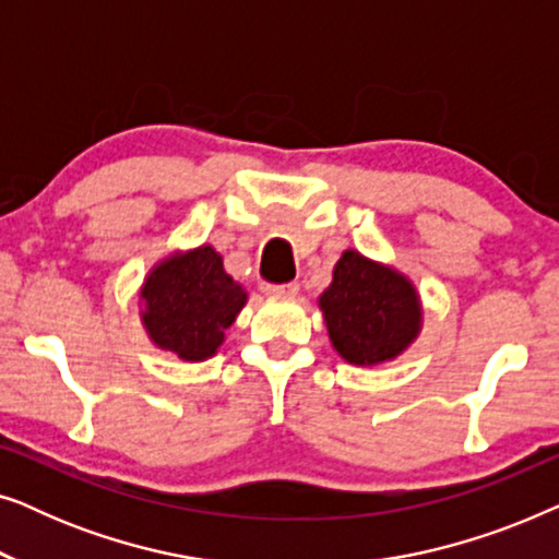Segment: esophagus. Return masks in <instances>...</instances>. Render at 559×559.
Segmentation results:
<instances>
[{"label":"esophagus","instance_id":"obj_1","mask_svg":"<svg viewBox=\"0 0 559 559\" xmlns=\"http://www.w3.org/2000/svg\"><path fill=\"white\" fill-rule=\"evenodd\" d=\"M262 289H264V295H270V297H293V295H297L300 285H297V282H285V285H270V282H264Z\"/></svg>","mask_w":559,"mask_h":559}]
</instances>
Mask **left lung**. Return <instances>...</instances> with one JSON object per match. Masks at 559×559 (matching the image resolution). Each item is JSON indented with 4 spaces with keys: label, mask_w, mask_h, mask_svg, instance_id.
<instances>
[{
    "label": "left lung",
    "mask_w": 559,
    "mask_h": 559,
    "mask_svg": "<svg viewBox=\"0 0 559 559\" xmlns=\"http://www.w3.org/2000/svg\"><path fill=\"white\" fill-rule=\"evenodd\" d=\"M320 308L333 348L348 364L371 366L394 358L419 331L415 287L358 251H346L338 259Z\"/></svg>",
    "instance_id": "left-lung-1"
}]
</instances>
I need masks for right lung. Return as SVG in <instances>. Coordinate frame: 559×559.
I'll return each mask as SVG.
<instances>
[{
  "label": "right lung",
  "mask_w": 559,
  "mask_h": 559,
  "mask_svg": "<svg viewBox=\"0 0 559 559\" xmlns=\"http://www.w3.org/2000/svg\"><path fill=\"white\" fill-rule=\"evenodd\" d=\"M142 300L152 341L186 361H201L216 354L247 293L224 272L216 251L201 247L159 264L144 282Z\"/></svg>",
  "instance_id": "1"
}]
</instances>
